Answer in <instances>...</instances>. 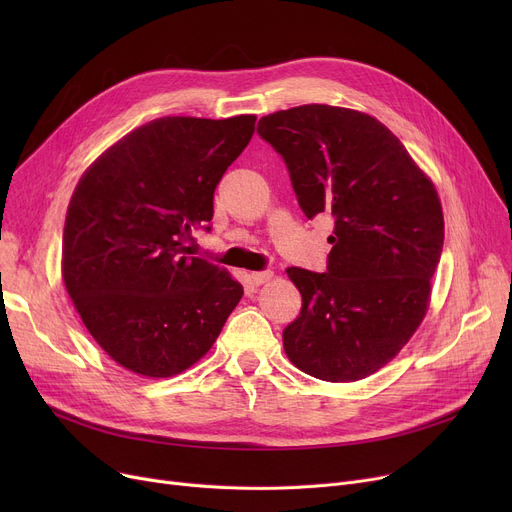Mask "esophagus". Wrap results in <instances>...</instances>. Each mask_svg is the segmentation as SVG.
I'll return each instance as SVG.
<instances>
[{
    "label": "esophagus",
    "mask_w": 512,
    "mask_h": 512,
    "mask_svg": "<svg viewBox=\"0 0 512 512\" xmlns=\"http://www.w3.org/2000/svg\"><path fill=\"white\" fill-rule=\"evenodd\" d=\"M274 274L270 272V270H265V272H253L251 274V282L255 284V286H261V284H265L267 280H270Z\"/></svg>",
    "instance_id": "34e87169"
}]
</instances>
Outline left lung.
Instances as JSON below:
<instances>
[{"instance_id":"left-lung-1","label":"left lung","mask_w":512,"mask_h":512,"mask_svg":"<svg viewBox=\"0 0 512 512\" xmlns=\"http://www.w3.org/2000/svg\"><path fill=\"white\" fill-rule=\"evenodd\" d=\"M284 159L307 215L334 220L324 274L288 267L303 307L282 332L284 351L324 382H357L396 357L427 311L444 245L436 188L375 118L299 105L257 124Z\"/></svg>"}]
</instances>
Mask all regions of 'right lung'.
<instances>
[{"label": "right lung", "mask_w": 512, "mask_h": 512, "mask_svg": "<svg viewBox=\"0 0 512 512\" xmlns=\"http://www.w3.org/2000/svg\"><path fill=\"white\" fill-rule=\"evenodd\" d=\"M255 116L157 118L107 149L68 205L62 276L76 311L122 367L170 378L197 363L242 297L226 270L191 257L213 193Z\"/></svg>", "instance_id": "right-lung-1"}]
</instances>
